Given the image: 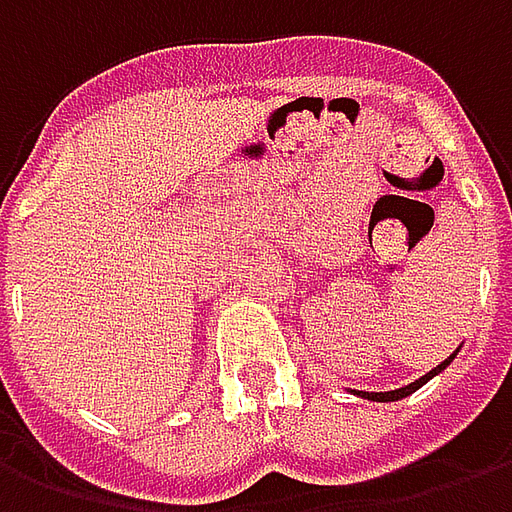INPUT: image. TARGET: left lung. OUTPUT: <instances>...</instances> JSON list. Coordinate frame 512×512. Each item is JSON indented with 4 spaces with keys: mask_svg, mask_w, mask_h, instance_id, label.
<instances>
[{
    "mask_svg": "<svg viewBox=\"0 0 512 512\" xmlns=\"http://www.w3.org/2000/svg\"><path fill=\"white\" fill-rule=\"evenodd\" d=\"M455 354H458V351H455ZM455 354H452L450 359H444V362H441L439 367H433L428 376H422V378H419V381H414V384L400 386V389H392V392H356V395L367 397V400H376V403H389V400H400V397H406V395H411V392H417L419 386L425 384V381H430V378L436 376V373H441V370H444V367L450 365L452 359H455Z\"/></svg>",
    "mask_w": 512,
    "mask_h": 512,
    "instance_id": "obj_1",
    "label": "left lung"
}]
</instances>
